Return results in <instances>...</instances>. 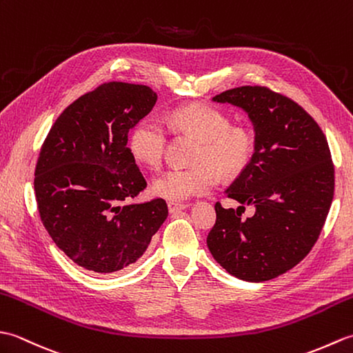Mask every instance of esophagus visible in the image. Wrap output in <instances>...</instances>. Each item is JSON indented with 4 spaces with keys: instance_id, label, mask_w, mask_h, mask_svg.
<instances>
[{
    "instance_id": "34e87169",
    "label": "esophagus",
    "mask_w": 353,
    "mask_h": 353,
    "mask_svg": "<svg viewBox=\"0 0 353 353\" xmlns=\"http://www.w3.org/2000/svg\"><path fill=\"white\" fill-rule=\"evenodd\" d=\"M190 205L188 203H177V201H168V209L170 212H177V211H182V209H186Z\"/></svg>"
}]
</instances>
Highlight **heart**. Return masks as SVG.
Wrapping results in <instances>:
<instances>
[{
  "mask_svg": "<svg viewBox=\"0 0 353 353\" xmlns=\"http://www.w3.org/2000/svg\"><path fill=\"white\" fill-rule=\"evenodd\" d=\"M170 124L177 132L199 139L194 156L197 167L172 168L154 179L153 192L168 201H183L212 190L216 172L234 177L249 165L253 154V137L244 127L230 125L219 109L205 104H188L171 112ZM168 133L154 117H145L133 127L129 152L137 162L157 168L162 162Z\"/></svg>",
  "mask_w": 353,
  "mask_h": 353,
  "instance_id": "1",
  "label": "heart"
}]
</instances>
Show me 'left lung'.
Segmentation results:
<instances>
[{
    "instance_id": "1",
    "label": "left lung",
    "mask_w": 353,
    "mask_h": 353,
    "mask_svg": "<svg viewBox=\"0 0 353 353\" xmlns=\"http://www.w3.org/2000/svg\"><path fill=\"white\" fill-rule=\"evenodd\" d=\"M247 112L254 153L226 190L236 209L215 203L208 235L214 259L238 279L264 282L297 265L316 244L334 199V163L325 133L302 106L265 86L215 95ZM245 205L255 214L243 219Z\"/></svg>"
}]
</instances>
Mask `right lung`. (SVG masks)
Masks as SVG:
<instances>
[{
	"instance_id": "add662e5",
	"label": "right lung",
	"mask_w": 353,
	"mask_h": 353,
	"mask_svg": "<svg viewBox=\"0 0 353 353\" xmlns=\"http://www.w3.org/2000/svg\"><path fill=\"white\" fill-rule=\"evenodd\" d=\"M156 100L144 85L103 83L71 103L42 144L34 170L41 220L59 249L89 272L137 262L168 216L163 199L127 203L147 188L129 132Z\"/></svg>"
}]
</instances>
